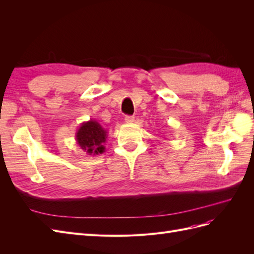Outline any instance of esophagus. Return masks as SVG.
I'll return each mask as SVG.
<instances>
[{
  "label": "esophagus",
  "mask_w": 254,
  "mask_h": 254,
  "mask_svg": "<svg viewBox=\"0 0 254 254\" xmlns=\"http://www.w3.org/2000/svg\"><path fill=\"white\" fill-rule=\"evenodd\" d=\"M125 122L128 123V124H131V123L134 122V118L131 117V115H126V117H125Z\"/></svg>",
  "instance_id": "1"
}]
</instances>
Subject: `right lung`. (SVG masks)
Here are the masks:
<instances>
[{
    "mask_svg": "<svg viewBox=\"0 0 254 254\" xmlns=\"http://www.w3.org/2000/svg\"><path fill=\"white\" fill-rule=\"evenodd\" d=\"M107 136L108 131L95 120L81 123L75 133L76 143L90 156H97L105 151Z\"/></svg>",
    "mask_w": 254,
    "mask_h": 254,
    "instance_id": "obj_1",
    "label": "right lung"
}]
</instances>
